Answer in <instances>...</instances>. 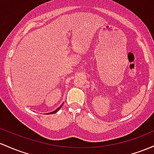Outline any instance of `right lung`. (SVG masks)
<instances>
[{"mask_svg": "<svg viewBox=\"0 0 154 154\" xmlns=\"http://www.w3.org/2000/svg\"><path fill=\"white\" fill-rule=\"evenodd\" d=\"M63 104H62L61 105H60V107H59V108H57V109H56V110H54V111L51 112V113H48V114H53V113H57V111H58V110L60 109V108H61V107H62V106H63Z\"/></svg>", "mask_w": 154, "mask_h": 154, "instance_id": "add662e5", "label": "right lung"}]
</instances>
